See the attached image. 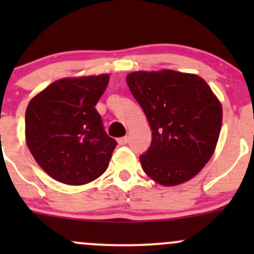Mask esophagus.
<instances>
[{
  "mask_svg": "<svg viewBox=\"0 0 254 254\" xmlns=\"http://www.w3.org/2000/svg\"><path fill=\"white\" fill-rule=\"evenodd\" d=\"M127 136H124V137H120V139H118V143H119L120 146H124L125 143H127Z\"/></svg>",
  "mask_w": 254,
  "mask_h": 254,
  "instance_id": "1",
  "label": "esophagus"
}]
</instances>
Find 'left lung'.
Wrapping results in <instances>:
<instances>
[{"label":"left lung","mask_w":254,"mask_h":254,"mask_svg":"<svg viewBox=\"0 0 254 254\" xmlns=\"http://www.w3.org/2000/svg\"><path fill=\"white\" fill-rule=\"evenodd\" d=\"M127 83L145 113L152 142L140 156L143 172L165 187L198 175L216 148L222 107L209 84L194 73L135 71Z\"/></svg>","instance_id":"8db88e82"}]
</instances>
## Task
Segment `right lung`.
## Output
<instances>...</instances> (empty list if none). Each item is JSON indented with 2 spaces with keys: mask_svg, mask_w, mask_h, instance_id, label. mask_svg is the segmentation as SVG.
<instances>
[{
  "mask_svg": "<svg viewBox=\"0 0 254 254\" xmlns=\"http://www.w3.org/2000/svg\"><path fill=\"white\" fill-rule=\"evenodd\" d=\"M108 82V73L61 78L28 103L25 142L55 181L83 186L108 168L117 141L104 131L94 108Z\"/></svg>",
  "mask_w": 254,
  "mask_h": 254,
  "instance_id": "add662e5",
  "label": "right lung"
}]
</instances>
